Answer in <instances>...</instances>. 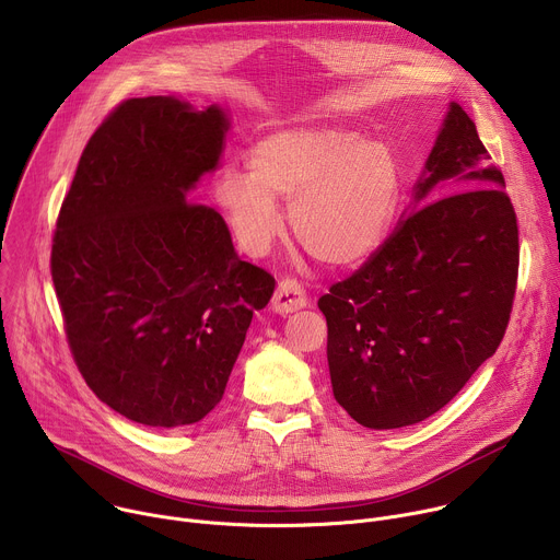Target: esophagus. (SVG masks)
Wrapping results in <instances>:
<instances>
[{"label":"esophagus","mask_w":560,"mask_h":560,"mask_svg":"<svg viewBox=\"0 0 560 560\" xmlns=\"http://www.w3.org/2000/svg\"><path fill=\"white\" fill-rule=\"evenodd\" d=\"M305 303H307V299H305V290L301 288V283H296L294 279H283L275 290L272 312L290 314V312L305 307Z\"/></svg>","instance_id":"obj_1"}]
</instances>
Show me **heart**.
I'll return each instance as SVG.
<instances>
[{
  "mask_svg": "<svg viewBox=\"0 0 560 560\" xmlns=\"http://www.w3.org/2000/svg\"><path fill=\"white\" fill-rule=\"evenodd\" d=\"M401 173L385 141L346 128H288L264 137L250 154V173L225 168L217 203L242 246L266 253L281 234L277 201H290L296 242L332 268L365 259L387 234Z\"/></svg>",
  "mask_w": 560,
  "mask_h": 560,
  "instance_id": "b5f03b06",
  "label": "heart"
}]
</instances>
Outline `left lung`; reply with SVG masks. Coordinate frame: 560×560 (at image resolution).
Returning <instances> with one entry per match:
<instances>
[{"label": "left lung", "mask_w": 560, "mask_h": 560, "mask_svg": "<svg viewBox=\"0 0 560 560\" xmlns=\"http://www.w3.org/2000/svg\"><path fill=\"white\" fill-rule=\"evenodd\" d=\"M505 179L452 102L387 242L318 299L337 404L363 428L425 421L508 328L518 225Z\"/></svg>", "instance_id": "8db88e82"}]
</instances>
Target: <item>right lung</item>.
Segmentation results:
<instances>
[{
    "mask_svg": "<svg viewBox=\"0 0 560 560\" xmlns=\"http://www.w3.org/2000/svg\"><path fill=\"white\" fill-rule=\"evenodd\" d=\"M230 126L219 104L128 100L91 137L61 203L50 268L74 363L141 425L201 421L275 292L238 259L223 217L192 203Z\"/></svg>",
    "mask_w": 560,
    "mask_h": 560,
    "instance_id": "right-lung-1",
    "label": "right lung"
}]
</instances>
